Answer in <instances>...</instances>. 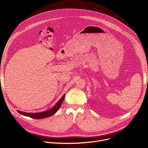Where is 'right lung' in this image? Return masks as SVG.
Listing matches in <instances>:
<instances>
[{
  "label": "right lung",
  "mask_w": 148,
  "mask_h": 148,
  "mask_svg": "<svg viewBox=\"0 0 148 148\" xmlns=\"http://www.w3.org/2000/svg\"><path fill=\"white\" fill-rule=\"evenodd\" d=\"M64 97H65V94L63 95L62 97V98L57 102V103L55 105V106L53 108H51V110H48L47 111H45V112H40V113H34H34H27V112H22L20 111H17V112L23 115L29 116V117H31V118H34V119H42L44 118L49 117V116L54 115L58 111V110L60 108V107L61 106L62 102L64 99Z\"/></svg>",
  "instance_id": "add662e5"
}]
</instances>
